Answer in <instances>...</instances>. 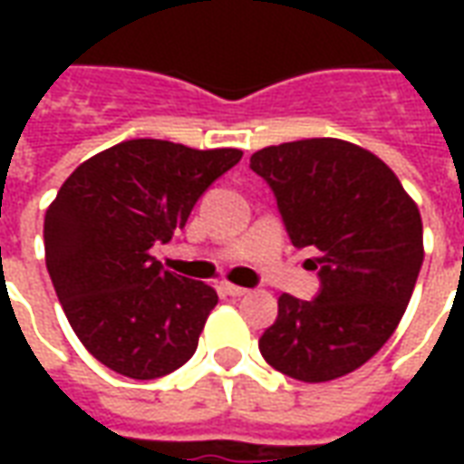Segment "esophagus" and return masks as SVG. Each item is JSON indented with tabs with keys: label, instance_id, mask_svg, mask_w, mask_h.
<instances>
[{
	"label": "esophagus",
	"instance_id": "34e87169",
	"mask_svg": "<svg viewBox=\"0 0 464 464\" xmlns=\"http://www.w3.org/2000/svg\"><path fill=\"white\" fill-rule=\"evenodd\" d=\"M221 291L226 293V295H233V298H241V295H246V288H241V285H233V283H221Z\"/></svg>",
	"mask_w": 464,
	"mask_h": 464
}]
</instances>
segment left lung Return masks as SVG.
<instances>
[{
	"label": "left lung",
	"mask_w": 464,
	"mask_h": 464,
	"mask_svg": "<svg viewBox=\"0 0 464 464\" xmlns=\"http://www.w3.org/2000/svg\"><path fill=\"white\" fill-rule=\"evenodd\" d=\"M295 248H315L321 291L283 293L258 348L288 378L325 382L368 362L398 328L418 281L422 221L398 176L341 139H303L251 156Z\"/></svg>",
	"instance_id": "1"
}]
</instances>
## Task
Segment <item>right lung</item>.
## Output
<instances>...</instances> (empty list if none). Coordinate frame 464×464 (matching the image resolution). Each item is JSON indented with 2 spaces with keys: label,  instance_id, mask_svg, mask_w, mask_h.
I'll use <instances>...</instances> for the list:
<instances>
[{
  "label": "right lung",
  "instance_id": "1",
  "mask_svg": "<svg viewBox=\"0 0 464 464\" xmlns=\"http://www.w3.org/2000/svg\"><path fill=\"white\" fill-rule=\"evenodd\" d=\"M241 156L131 139L92 156L59 188L44 216L46 271L76 338L106 368L153 380L196 353L218 295L163 271L151 248L171 241Z\"/></svg>",
  "mask_w": 464,
  "mask_h": 464
}]
</instances>
